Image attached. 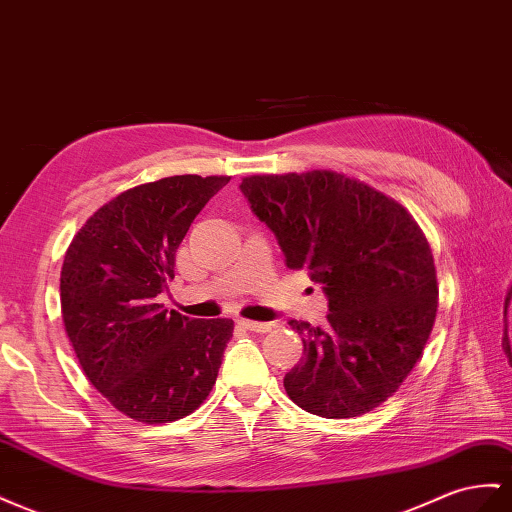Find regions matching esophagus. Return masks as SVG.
I'll list each match as a JSON object with an SVG mask.
<instances>
[{"instance_id":"1","label":"esophagus","mask_w":512,"mask_h":512,"mask_svg":"<svg viewBox=\"0 0 512 512\" xmlns=\"http://www.w3.org/2000/svg\"><path fill=\"white\" fill-rule=\"evenodd\" d=\"M241 327L250 329V331H256V334H265V331H271V323H258V321H250V319H241L239 321Z\"/></svg>"}]
</instances>
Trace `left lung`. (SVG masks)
<instances>
[{"label": "left lung", "mask_w": 512, "mask_h": 512, "mask_svg": "<svg viewBox=\"0 0 512 512\" xmlns=\"http://www.w3.org/2000/svg\"><path fill=\"white\" fill-rule=\"evenodd\" d=\"M241 191L278 237L286 267L308 269L329 301L327 327L288 323L303 357L286 372V394L321 418L379 407L435 325L437 271L422 228L403 204L331 170L245 176Z\"/></svg>", "instance_id": "8db88e82"}]
</instances>
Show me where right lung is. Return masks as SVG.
I'll return each instance as SVG.
<instances>
[{"label": "right lung", "mask_w": 512, "mask_h": 512, "mask_svg": "<svg viewBox=\"0 0 512 512\" xmlns=\"http://www.w3.org/2000/svg\"><path fill=\"white\" fill-rule=\"evenodd\" d=\"M230 176H168L118 193L86 219L60 273L66 336L88 381L124 416L163 424L196 411L217 381L232 319L163 310L176 250Z\"/></svg>", "instance_id": "add662e5"}]
</instances>
